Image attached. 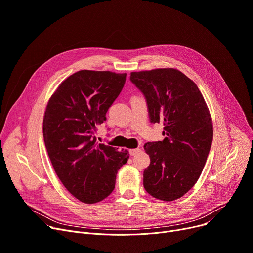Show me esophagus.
<instances>
[{
    "label": "esophagus",
    "instance_id": "34e87169",
    "mask_svg": "<svg viewBox=\"0 0 253 253\" xmlns=\"http://www.w3.org/2000/svg\"><path fill=\"white\" fill-rule=\"evenodd\" d=\"M140 151H141L140 148H135V149H130V150H129V153H130V155L134 156V155H136L137 153H139Z\"/></svg>",
    "mask_w": 253,
    "mask_h": 253
}]
</instances>
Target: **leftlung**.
<instances>
[{
  "instance_id": "obj_1",
  "label": "left lung",
  "mask_w": 253,
  "mask_h": 253,
  "mask_svg": "<svg viewBox=\"0 0 253 253\" xmlns=\"http://www.w3.org/2000/svg\"><path fill=\"white\" fill-rule=\"evenodd\" d=\"M130 81L145 97L151 123H164L163 141L147 142L146 192L166 202L187 194L199 179L213 141L211 115L197 84L174 68L134 72Z\"/></svg>"
}]
</instances>
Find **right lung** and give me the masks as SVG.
Segmentation results:
<instances>
[{
  "mask_svg": "<svg viewBox=\"0 0 253 253\" xmlns=\"http://www.w3.org/2000/svg\"><path fill=\"white\" fill-rule=\"evenodd\" d=\"M126 74L80 71L51 96L43 119L45 147L62 185L83 203L94 204L114 190L128 150L97 143V126L125 84Z\"/></svg>",
  "mask_w": 253,
  "mask_h": 253,
  "instance_id": "right-lung-1",
  "label": "right lung"
}]
</instances>
